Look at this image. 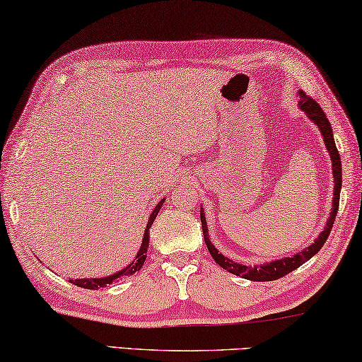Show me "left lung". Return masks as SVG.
<instances>
[{
  "label": "left lung",
  "instance_id": "1",
  "mask_svg": "<svg viewBox=\"0 0 362 362\" xmlns=\"http://www.w3.org/2000/svg\"><path fill=\"white\" fill-rule=\"evenodd\" d=\"M298 107L305 112L306 117L315 123L317 127L319 132L322 134L325 149H327L330 160H332V175H334V199H332V210L329 213L327 223L322 229V233L319 234L313 244L308 245L303 250L290 255V257L281 258V259H272V262H266L263 264H242L233 262V259L224 257L223 253H220V250L211 244V240L209 239V228H206V218L205 213L200 206V221H202V229H204V239L206 248H209L210 255L213 257V259L221 266L223 269H226L230 274H235L239 277H244V279L248 281H257V282H268V281H276L281 279L288 272H292L293 269H297L298 266H301L303 263H306L308 259H311L315 255L321 250L322 245L327 240V237L330 234V229L334 226V220L337 215V210H339V202H340V189H341V160H340V153L337 151L335 141H334V133H332V127L325 117L324 110L321 109L315 99L308 98L303 91H298Z\"/></svg>",
  "mask_w": 362,
  "mask_h": 362
}]
</instances>
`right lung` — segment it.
<instances>
[{"instance_id":"right-lung-1","label":"right lung","mask_w":362,"mask_h":362,"mask_svg":"<svg viewBox=\"0 0 362 362\" xmlns=\"http://www.w3.org/2000/svg\"><path fill=\"white\" fill-rule=\"evenodd\" d=\"M165 202V199L160 200V202L156 205V209L152 210L149 220H147V226H146V230H144V235H142V244L139 247L138 253H136V257L132 263H129L127 268H123L120 271L114 272V274L110 276H105V277H83V279H70L69 282L75 284V286H78L81 288H90V290H98L100 287H105L107 284H112L120 279V277H127V276H132L134 274V272H138L142 264H144L146 262V257H147V248H149V229L153 224V220H156L160 209H162V205Z\"/></svg>"}]
</instances>
